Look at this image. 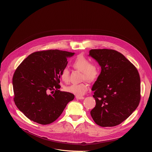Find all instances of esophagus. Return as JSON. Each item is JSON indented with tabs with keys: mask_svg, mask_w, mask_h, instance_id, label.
<instances>
[{
	"mask_svg": "<svg viewBox=\"0 0 152 152\" xmlns=\"http://www.w3.org/2000/svg\"><path fill=\"white\" fill-rule=\"evenodd\" d=\"M76 99H78V100H82V99H84V97H82V96H76Z\"/></svg>",
	"mask_w": 152,
	"mask_h": 152,
	"instance_id": "34e87169",
	"label": "esophagus"
}]
</instances>
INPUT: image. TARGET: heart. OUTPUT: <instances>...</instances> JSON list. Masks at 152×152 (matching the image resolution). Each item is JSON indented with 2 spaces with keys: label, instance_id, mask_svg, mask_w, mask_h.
I'll use <instances>...</instances> for the list:
<instances>
[{
  "label": "heart",
  "instance_id": "1",
  "mask_svg": "<svg viewBox=\"0 0 152 152\" xmlns=\"http://www.w3.org/2000/svg\"><path fill=\"white\" fill-rule=\"evenodd\" d=\"M72 66L82 72V77L89 82L95 80L99 75V68L97 64L90 63L89 60L84 56L77 57L72 62ZM60 77L64 82L69 80V70L67 67L63 68L59 74ZM89 88V85L86 82L73 83L65 88L67 92L77 96L84 95Z\"/></svg>",
  "mask_w": 152,
  "mask_h": 152
}]
</instances>
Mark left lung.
<instances>
[{"mask_svg": "<svg viewBox=\"0 0 152 152\" xmlns=\"http://www.w3.org/2000/svg\"><path fill=\"white\" fill-rule=\"evenodd\" d=\"M88 56L101 67L93 85L96 106L91 111L102 127L121 123L137 109L140 101V77L134 65L123 55L111 49H91Z\"/></svg>", "mask_w": 152, "mask_h": 152, "instance_id": "obj_1", "label": "left lung"}]
</instances>
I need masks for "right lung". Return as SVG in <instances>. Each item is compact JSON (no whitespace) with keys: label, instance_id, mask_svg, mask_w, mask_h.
Listing matches in <instances>:
<instances>
[{"label":"right lung","instance_id":"right-lung-1","mask_svg":"<svg viewBox=\"0 0 152 152\" xmlns=\"http://www.w3.org/2000/svg\"><path fill=\"white\" fill-rule=\"evenodd\" d=\"M74 55L59 50L36 52L17 67L12 77L14 100L29 119L41 124H50L74 99V94L58 90L60 72L66 67L67 58ZM53 90V95L49 94Z\"/></svg>","mask_w":152,"mask_h":152}]
</instances>
